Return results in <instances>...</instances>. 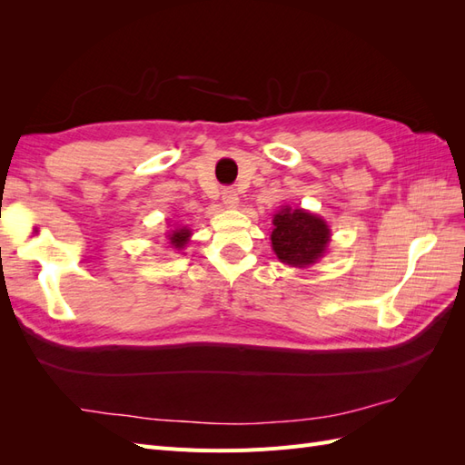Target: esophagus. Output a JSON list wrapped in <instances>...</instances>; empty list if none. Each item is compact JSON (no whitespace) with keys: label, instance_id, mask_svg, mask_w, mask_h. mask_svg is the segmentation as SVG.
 I'll use <instances>...</instances> for the list:
<instances>
[{"label":"esophagus","instance_id":"obj_1","mask_svg":"<svg viewBox=\"0 0 465 465\" xmlns=\"http://www.w3.org/2000/svg\"><path fill=\"white\" fill-rule=\"evenodd\" d=\"M223 203L227 205V207H238V193H236V190H232V188H224L223 190Z\"/></svg>","mask_w":465,"mask_h":465}]
</instances>
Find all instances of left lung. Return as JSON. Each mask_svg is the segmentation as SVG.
Returning a JSON list of instances; mask_svg holds the SVG:
<instances>
[{"label": "left lung", "mask_w": 465, "mask_h": 465, "mask_svg": "<svg viewBox=\"0 0 465 465\" xmlns=\"http://www.w3.org/2000/svg\"><path fill=\"white\" fill-rule=\"evenodd\" d=\"M330 236L326 221L301 207H283L273 217L272 248L287 265L306 267L316 263L326 254Z\"/></svg>", "instance_id": "8db88e82"}]
</instances>
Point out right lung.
<instances>
[{
	"label": "right lung",
	"mask_w": 465,
	"mask_h": 465,
	"mask_svg": "<svg viewBox=\"0 0 465 465\" xmlns=\"http://www.w3.org/2000/svg\"><path fill=\"white\" fill-rule=\"evenodd\" d=\"M190 234H192V231L188 227H178V229L171 231V234H168V241H171L173 248L182 250L186 246V242L190 241Z\"/></svg>",
	"instance_id": "1"
}]
</instances>
